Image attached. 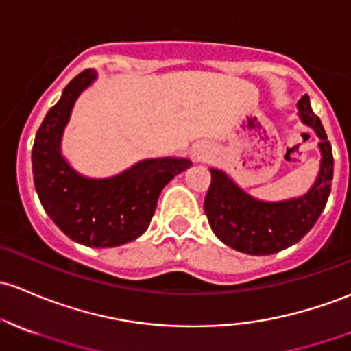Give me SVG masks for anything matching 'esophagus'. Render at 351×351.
<instances>
[{"label": "esophagus", "mask_w": 351, "mask_h": 351, "mask_svg": "<svg viewBox=\"0 0 351 351\" xmlns=\"http://www.w3.org/2000/svg\"><path fill=\"white\" fill-rule=\"evenodd\" d=\"M192 157H194V160H201L202 159V157H204V156H202V152H201V150H194V152H192Z\"/></svg>", "instance_id": "esophagus-1"}]
</instances>
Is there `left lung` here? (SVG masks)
<instances>
[{
	"instance_id": "1",
	"label": "left lung",
	"mask_w": 351,
	"mask_h": 351,
	"mask_svg": "<svg viewBox=\"0 0 351 351\" xmlns=\"http://www.w3.org/2000/svg\"><path fill=\"white\" fill-rule=\"evenodd\" d=\"M301 123L319 138V169L313 186L298 197L263 201L241 189L228 172L210 167V186L204 213L217 239L251 256H266L293 246L318 221L325 209L333 180V154L323 123L313 112L310 97L296 104Z\"/></svg>"
}]
</instances>
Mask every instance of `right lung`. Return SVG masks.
<instances>
[{
	"instance_id": "add662e5",
	"label": "right lung",
	"mask_w": 351,
	"mask_h": 351,
	"mask_svg": "<svg viewBox=\"0 0 351 351\" xmlns=\"http://www.w3.org/2000/svg\"><path fill=\"white\" fill-rule=\"evenodd\" d=\"M97 78V70L82 71L48 110L32 150L33 180L45 213L63 234L88 247H115L144 234L162 189L192 162L174 156L142 159L110 177L75 171L62 154L63 132L75 101Z\"/></svg>"
}]
</instances>
